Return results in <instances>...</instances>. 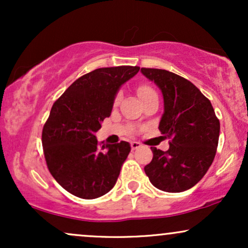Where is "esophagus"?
Returning a JSON list of instances; mask_svg holds the SVG:
<instances>
[{
    "label": "esophagus",
    "mask_w": 248,
    "mask_h": 248,
    "mask_svg": "<svg viewBox=\"0 0 248 248\" xmlns=\"http://www.w3.org/2000/svg\"><path fill=\"white\" fill-rule=\"evenodd\" d=\"M130 147H132L133 150H135V149H138V148L141 147V143H140V142L133 141V142H130Z\"/></svg>",
    "instance_id": "esophagus-1"
}]
</instances>
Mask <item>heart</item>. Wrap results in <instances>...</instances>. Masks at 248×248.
I'll list each match as a JSON object with an SVG mask.
<instances>
[{
    "label": "heart",
    "instance_id": "obj_1",
    "mask_svg": "<svg viewBox=\"0 0 248 248\" xmlns=\"http://www.w3.org/2000/svg\"><path fill=\"white\" fill-rule=\"evenodd\" d=\"M154 92H155V91H154L150 86H147V85H142V86H140V87L138 88L139 96H140L141 99L143 98V96H146V95L150 94V93H154ZM118 100H119V96H116L115 100H114L115 104H116V102H118Z\"/></svg>",
    "mask_w": 248,
    "mask_h": 248
}]
</instances>
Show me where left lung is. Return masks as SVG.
<instances>
[{"mask_svg": "<svg viewBox=\"0 0 248 248\" xmlns=\"http://www.w3.org/2000/svg\"><path fill=\"white\" fill-rule=\"evenodd\" d=\"M141 72L163 93L164 113L158 129L169 139L167 152L152 147L153 160L144 171L162 191H186L211 167L220 124L211 102L191 81L167 70L142 67Z\"/></svg>", "mask_w": 248, "mask_h": 248, "instance_id": "8db88e82", "label": "left lung"}]
</instances>
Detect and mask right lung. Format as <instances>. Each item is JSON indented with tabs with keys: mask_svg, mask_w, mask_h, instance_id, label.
I'll return each mask as SVG.
<instances>
[{
	"mask_svg": "<svg viewBox=\"0 0 248 248\" xmlns=\"http://www.w3.org/2000/svg\"><path fill=\"white\" fill-rule=\"evenodd\" d=\"M139 66L101 67L81 76L55 101L42 132L47 169L79 198L101 197L115 186L129 143L101 144L94 133L112 112L118 90Z\"/></svg>",
	"mask_w": 248,
	"mask_h": 248,
	"instance_id": "add662e5",
	"label": "right lung"
}]
</instances>
